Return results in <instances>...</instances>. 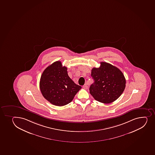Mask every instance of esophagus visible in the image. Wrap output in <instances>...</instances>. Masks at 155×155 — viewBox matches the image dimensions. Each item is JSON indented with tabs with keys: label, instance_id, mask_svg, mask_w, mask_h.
<instances>
[{
	"label": "esophagus",
	"instance_id": "obj_1",
	"mask_svg": "<svg viewBox=\"0 0 155 155\" xmlns=\"http://www.w3.org/2000/svg\"><path fill=\"white\" fill-rule=\"evenodd\" d=\"M83 88H84L85 90H87L88 88L87 85L86 84H85L84 85H83Z\"/></svg>",
	"mask_w": 155,
	"mask_h": 155
}]
</instances>
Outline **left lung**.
I'll list each match as a JSON object with an SVG mask.
<instances>
[{
  "mask_svg": "<svg viewBox=\"0 0 155 155\" xmlns=\"http://www.w3.org/2000/svg\"><path fill=\"white\" fill-rule=\"evenodd\" d=\"M100 67L91 70L94 83L90 93L96 100L104 104L113 102L123 94L126 87V79L121 71L107 62H100Z\"/></svg>",
  "mask_w": 155,
  "mask_h": 155,
  "instance_id": "1",
  "label": "left lung"
}]
</instances>
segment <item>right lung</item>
<instances>
[{"instance_id":"add662e5","label":"right lung","mask_w":155,"mask_h":155,"mask_svg":"<svg viewBox=\"0 0 155 155\" xmlns=\"http://www.w3.org/2000/svg\"><path fill=\"white\" fill-rule=\"evenodd\" d=\"M40 88L42 95L50 103L62 106L72 102L81 87L69 77L67 68L57 61L44 71L40 79Z\"/></svg>"}]
</instances>
